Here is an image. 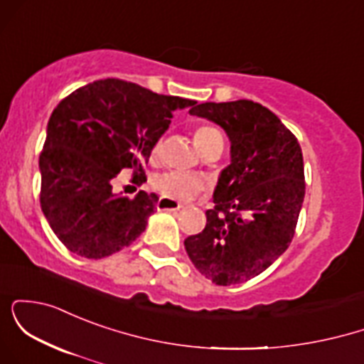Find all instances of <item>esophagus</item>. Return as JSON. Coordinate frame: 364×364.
Here are the masks:
<instances>
[{
	"mask_svg": "<svg viewBox=\"0 0 364 364\" xmlns=\"http://www.w3.org/2000/svg\"><path fill=\"white\" fill-rule=\"evenodd\" d=\"M183 205L179 202H174V200L166 198V196H161L157 202V210H179Z\"/></svg>",
	"mask_w": 364,
	"mask_h": 364,
	"instance_id": "esophagus-1",
	"label": "esophagus"
}]
</instances>
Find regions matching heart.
<instances>
[{"label": "heart", "mask_w": 364, "mask_h": 364, "mask_svg": "<svg viewBox=\"0 0 364 364\" xmlns=\"http://www.w3.org/2000/svg\"><path fill=\"white\" fill-rule=\"evenodd\" d=\"M215 139H223V133L215 127H212V124H200V127L195 128L193 140L198 149H203ZM159 150H161V141H156L152 149L154 156H157ZM152 185L159 193L168 196L171 200H188L196 191L202 190L203 183L202 179L193 176V174L179 173V171H164V173H159L157 176H154Z\"/></svg>", "instance_id": "heart-1"}]
</instances>
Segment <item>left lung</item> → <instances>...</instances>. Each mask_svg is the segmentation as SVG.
I'll list each match as a JSON object with an SVG mask.
<instances>
[{
  "label": "left lung",
  "mask_w": 364,
  "mask_h": 364,
  "mask_svg": "<svg viewBox=\"0 0 364 364\" xmlns=\"http://www.w3.org/2000/svg\"><path fill=\"white\" fill-rule=\"evenodd\" d=\"M190 114L219 124L231 141L214 208L185 248L195 269L217 286H235L269 269L289 246L304 200L298 140L281 119L253 101L191 104Z\"/></svg>",
  "instance_id": "obj_1"
}]
</instances>
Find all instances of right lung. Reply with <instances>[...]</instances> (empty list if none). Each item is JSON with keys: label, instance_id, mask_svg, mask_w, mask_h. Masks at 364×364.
<instances>
[{"label": "right lung", "instance_id": "obj_1", "mask_svg": "<svg viewBox=\"0 0 364 364\" xmlns=\"http://www.w3.org/2000/svg\"><path fill=\"white\" fill-rule=\"evenodd\" d=\"M195 101L161 95L106 78L80 87L58 104L39 157L41 207L54 235L85 258L109 257L145 231L159 196L112 191L123 169L140 173L173 112Z\"/></svg>", "mask_w": 364, "mask_h": 364}]
</instances>
